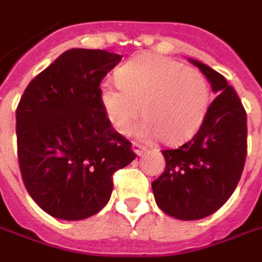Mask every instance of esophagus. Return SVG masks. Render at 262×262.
<instances>
[{"instance_id":"1","label":"esophagus","mask_w":262,"mask_h":262,"mask_svg":"<svg viewBox=\"0 0 262 262\" xmlns=\"http://www.w3.org/2000/svg\"><path fill=\"white\" fill-rule=\"evenodd\" d=\"M132 148H133V151H135L137 156H142V154L144 153V147L140 146L139 143H133V144H132Z\"/></svg>"}]
</instances>
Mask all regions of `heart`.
<instances>
[{"mask_svg":"<svg viewBox=\"0 0 262 262\" xmlns=\"http://www.w3.org/2000/svg\"><path fill=\"white\" fill-rule=\"evenodd\" d=\"M118 85H101V102L111 125L126 135L140 116L143 139L167 144L192 137L208 114L209 86L201 71L159 54L144 53L116 70Z\"/></svg>","mask_w":262,"mask_h":262,"instance_id":"heart-1","label":"heart"}]
</instances>
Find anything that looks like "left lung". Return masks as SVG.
<instances>
[{
	"mask_svg": "<svg viewBox=\"0 0 262 262\" xmlns=\"http://www.w3.org/2000/svg\"><path fill=\"white\" fill-rule=\"evenodd\" d=\"M217 94L196 135L176 150H163L164 172L153 181L164 213L203 219L223 206L240 181L247 156V115L234 88L217 71L189 59Z\"/></svg>",
	"mask_w": 262,
	"mask_h": 262,
	"instance_id": "8db88e82",
	"label": "left lung"
}]
</instances>
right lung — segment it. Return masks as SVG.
<instances>
[{"instance_id":"right-lung-1","label":"right lung","mask_w":262,"mask_h":262,"mask_svg":"<svg viewBox=\"0 0 262 262\" xmlns=\"http://www.w3.org/2000/svg\"><path fill=\"white\" fill-rule=\"evenodd\" d=\"M120 59L105 50L70 49L29 82L18 103L22 180L53 217L98 213L111 198L115 172L136 159L101 102V81Z\"/></svg>"}]
</instances>
